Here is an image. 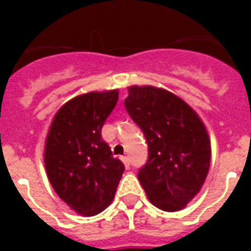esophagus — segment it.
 Masks as SVG:
<instances>
[{"mask_svg":"<svg viewBox=\"0 0 251 251\" xmlns=\"http://www.w3.org/2000/svg\"><path fill=\"white\" fill-rule=\"evenodd\" d=\"M121 160H122V163H124V165H125L126 168H129V167H130V158L127 157V156H122Z\"/></svg>","mask_w":251,"mask_h":251,"instance_id":"esophagus-1","label":"esophagus"}]
</instances>
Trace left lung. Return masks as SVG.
<instances>
[{
	"mask_svg": "<svg viewBox=\"0 0 251 251\" xmlns=\"http://www.w3.org/2000/svg\"><path fill=\"white\" fill-rule=\"evenodd\" d=\"M125 109L148 142L138 180L148 199L168 212L181 210L204 184L211 144L204 124L177 95L153 86H131Z\"/></svg>",
	"mask_w": 251,
	"mask_h": 251,
	"instance_id": "8db88e82",
	"label": "left lung"
}]
</instances>
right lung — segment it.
Returning a JSON list of instances; mask_svg holds the SVG:
<instances>
[{
  "label": "right lung",
  "mask_w": 251,
  "mask_h": 251,
  "mask_svg": "<svg viewBox=\"0 0 251 251\" xmlns=\"http://www.w3.org/2000/svg\"><path fill=\"white\" fill-rule=\"evenodd\" d=\"M118 90L77 95L57 110L48 130L44 164L50 183L72 210L97 215L114 198L125 165L102 140Z\"/></svg>",
  "instance_id": "add662e5"
}]
</instances>
